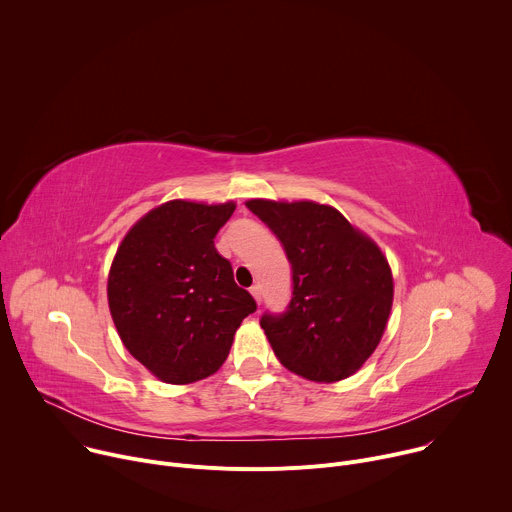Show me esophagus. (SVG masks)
<instances>
[{
	"instance_id": "obj_1",
	"label": "esophagus",
	"mask_w": 512,
	"mask_h": 512,
	"mask_svg": "<svg viewBox=\"0 0 512 512\" xmlns=\"http://www.w3.org/2000/svg\"><path fill=\"white\" fill-rule=\"evenodd\" d=\"M251 296L255 298L257 304H261V287H259V285H253V287H251Z\"/></svg>"
}]
</instances>
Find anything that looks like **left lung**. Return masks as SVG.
I'll use <instances>...</instances> for the list:
<instances>
[{"mask_svg": "<svg viewBox=\"0 0 512 512\" xmlns=\"http://www.w3.org/2000/svg\"><path fill=\"white\" fill-rule=\"evenodd\" d=\"M247 208L271 229L291 263V300L261 328L285 369L316 383L356 373L379 346L391 306L387 257L328 204L255 198Z\"/></svg>", "mask_w": 512, "mask_h": 512, "instance_id": "8db88e82", "label": "left lung"}]
</instances>
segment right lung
I'll list each match as a JSON object with an SVG mask.
<instances>
[{
  "instance_id": "add662e5",
  "label": "right lung",
  "mask_w": 512,
  "mask_h": 512,
  "mask_svg": "<svg viewBox=\"0 0 512 512\" xmlns=\"http://www.w3.org/2000/svg\"><path fill=\"white\" fill-rule=\"evenodd\" d=\"M235 202L170 200L129 229L107 281L121 342L164 383L188 385L223 367L241 322L257 310L214 237Z\"/></svg>"
}]
</instances>
